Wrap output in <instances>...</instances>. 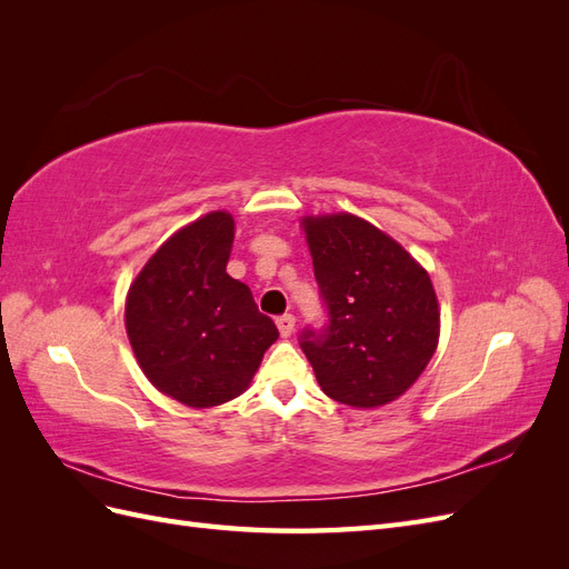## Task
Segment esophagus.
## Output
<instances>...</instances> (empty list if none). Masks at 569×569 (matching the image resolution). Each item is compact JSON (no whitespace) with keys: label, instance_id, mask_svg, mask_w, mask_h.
<instances>
[{"label":"esophagus","instance_id":"34e87169","mask_svg":"<svg viewBox=\"0 0 569 569\" xmlns=\"http://www.w3.org/2000/svg\"><path fill=\"white\" fill-rule=\"evenodd\" d=\"M295 322H297V318L291 316V313H284V316L278 318V330H280V335H282L284 339L291 337V332H295Z\"/></svg>","mask_w":569,"mask_h":569}]
</instances>
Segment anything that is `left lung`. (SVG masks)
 <instances>
[{"label": "left lung", "mask_w": 569, "mask_h": 569, "mask_svg": "<svg viewBox=\"0 0 569 569\" xmlns=\"http://www.w3.org/2000/svg\"><path fill=\"white\" fill-rule=\"evenodd\" d=\"M301 226L330 318L322 330L301 332L320 389L353 408L399 399L439 343V303L427 270L358 216H308Z\"/></svg>", "instance_id": "8db88e82"}]
</instances>
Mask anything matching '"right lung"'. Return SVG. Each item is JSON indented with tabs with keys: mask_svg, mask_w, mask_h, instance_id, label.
<instances>
[{
	"mask_svg": "<svg viewBox=\"0 0 569 569\" xmlns=\"http://www.w3.org/2000/svg\"><path fill=\"white\" fill-rule=\"evenodd\" d=\"M234 220L206 213L166 239L130 284L126 330L149 382L189 408L242 393L280 337L251 289L228 274Z\"/></svg>",
	"mask_w": 569,
	"mask_h": 569,
	"instance_id": "right-lung-1",
	"label": "right lung"
}]
</instances>
